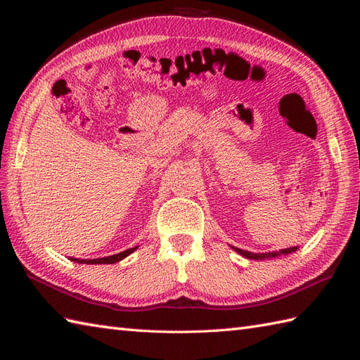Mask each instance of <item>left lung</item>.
I'll return each mask as SVG.
<instances>
[{
    "label": "left lung",
    "instance_id": "8db88e82",
    "mask_svg": "<svg viewBox=\"0 0 360 360\" xmlns=\"http://www.w3.org/2000/svg\"><path fill=\"white\" fill-rule=\"evenodd\" d=\"M296 249H297V246H291V248H284V249H281L279 252H278V250H271V252H258V254H255V252H249V250H243V249L234 248L236 252H238V254L243 255L245 258H249V259H266V258H274V257H278V255H281V254L287 255V254L294 252V250H296Z\"/></svg>",
    "mask_w": 360,
    "mask_h": 360
}]
</instances>
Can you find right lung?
Instances as JSON below:
<instances>
[{
    "mask_svg": "<svg viewBox=\"0 0 360 360\" xmlns=\"http://www.w3.org/2000/svg\"><path fill=\"white\" fill-rule=\"evenodd\" d=\"M138 248V246H136ZM136 248H130L123 250V252L115 254V255H110V257H103V258H96V259H79V258H70L72 261H76V263H85V264H114L117 261L126 258L127 255H130L134 252Z\"/></svg>",
    "mask_w": 360,
    "mask_h": 360,
    "instance_id": "add662e5",
    "label": "right lung"
}]
</instances>
